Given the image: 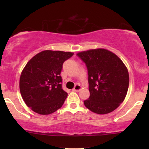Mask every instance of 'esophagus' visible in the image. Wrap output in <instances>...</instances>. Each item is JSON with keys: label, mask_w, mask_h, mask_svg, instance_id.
I'll return each mask as SVG.
<instances>
[{"label": "esophagus", "mask_w": 149, "mask_h": 149, "mask_svg": "<svg viewBox=\"0 0 149 149\" xmlns=\"http://www.w3.org/2000/svg\"><path fill=\"white\" fill-rule=\"evenodd\" d=\"M80 90H81V86H80V85H76V86H75V88L73 89V91L79 92Z\"/></svg>", "instance_id": "34e87169"}]
</instances>
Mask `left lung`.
<instances>
[{
  "instance_id": "1",
  "label": "left lung",
  "mask_w": 149,
  "mask_h": 149,
  "mask_svg": "<svg viewBox=\"0 0 149 149\" xmlns=\"http://www.w3.org/2000/svg\"><path fill=\"white\" fill-rule=\"evenodd\" d=\"M86 64L90 97L84 101L89 110L97 114L113 111L123 102L129 87L125 65L113 52L104 48L77 54Z\"/></svg>"
}]
</instances>
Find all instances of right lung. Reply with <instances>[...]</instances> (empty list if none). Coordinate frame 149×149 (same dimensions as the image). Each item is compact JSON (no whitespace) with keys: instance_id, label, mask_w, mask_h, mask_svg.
<instances>
[{"instance_id":"obj_1","label":"right lung","mask_w":149,"mask_h":149,"mask_svg":"<svg viewBox=\"0 0 149 149\" xmlns=\"http://www.w3.org/2000/svg\"><path fill=\"white\" fill-rule=\"evenodd\" d=\"M71 52L44 50L27 62L19 79V90L27 107L40 115H49L60 109L68 94L61 87L63 63Z\"/></svg>"}]
</instances>
